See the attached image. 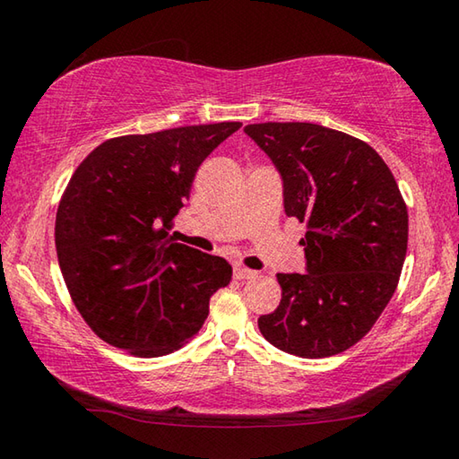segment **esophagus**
Masks as SVG:
<instances>
[{
  "label": "esophagus",
  "instance_id": "esophagus-1",
  "mask_svg": "<svg viewBox=\"0 0 459 459\" xmlns=\"http://www.w3.org/2000/svg\"><path fill=\"white\" fill-rule=\"evenodd\" d=\"M253 277H257V271L247 269L243 265H235V279H238V281H245V279H253Z\"/></svg>",
  "mask_w": 459,
  "mask_h": 459
}]
</instances>
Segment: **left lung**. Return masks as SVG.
<instances>
[{"label": "left lung", "instance_id": "left-lung-1", "mask_svg": "<svg viewBox=\"0 0 459 459\" xmlns=\"http://www.w3.org/2000/svg\"><path fill=\"white\" fill-rule=\"evenodd\" d=\"M245 134L281 174L285 214L307 224V273H277L281 301L259 330L301 359L344 352L383 314L405 263L409 214L394 176L368 143L316 123H253Z\"/></svg>", "mask_w": 459, "mask_h": 459}]
</instances>
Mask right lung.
<instances>
[{
	"instance_id": "obj_1",
	"label": "right lung",
	"mask_w": 459,
	"mask_h": 459,
	"mask_svg": "<svg viewBox=\"0 0 459 459\" xmlns=\"http://www.w3.org/2000/svg\"><path fill=\"white\" fill-rule=\"evenodd\" d=\"M238 121L113 137L95 147L62 194L54 238L76 309L107 344L142 359L182 348L200 332L222 257L169 238L198 168Z\"/></svg>"
}]
</instances>
